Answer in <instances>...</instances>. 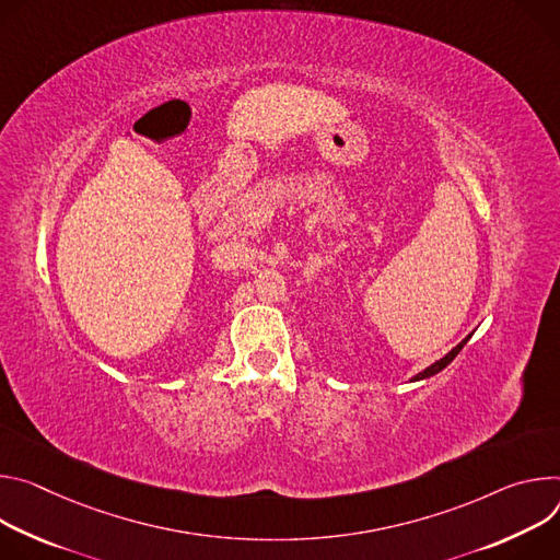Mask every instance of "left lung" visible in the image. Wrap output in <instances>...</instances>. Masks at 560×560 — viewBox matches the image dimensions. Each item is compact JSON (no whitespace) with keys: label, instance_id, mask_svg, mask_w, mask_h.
<instances>
[{"label":"left lung","instance_id":"obj_1","mask_svg":"<svg viewBox=\"0 0 560 560\" xmlns=\"http://www.w3.org/2000/svg\"><path fill=\"white\" fill-rule=\"evenodd\" d=\"M469 338H471V336H467L460 345H456L447 355H443L441 360H436L433 364H429L424 371H420L418 376H413V381H422V378H429V376H433V374H439V371H443V369H445V366H447V364H450V362L460 353V349L467 345V340H469Z\"/></svg>","mask_w":560,"mask_h":560}]
</instances>
